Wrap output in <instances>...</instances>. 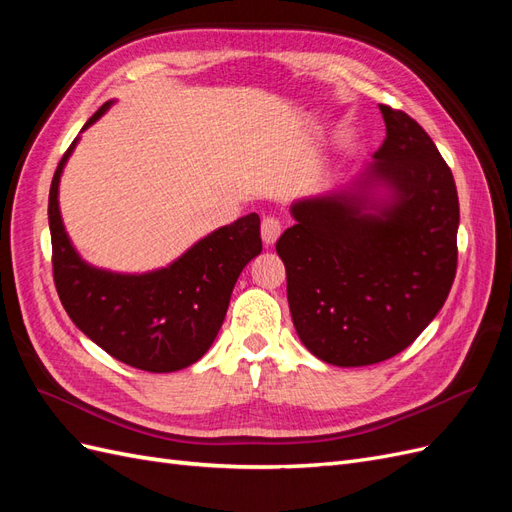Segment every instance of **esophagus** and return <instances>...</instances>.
I'll return each mask as SVG.
<instances>
[{
  "instance_id": "obj_1",
  "label": "esophagus",
  "mask_w": 512,
  "mask_h": 512,
  "mask_svg": "<svg viewBox=\"0 0 512 512\" xmlns=\"http://www.w3.org/2000/svg\"><path fill=\"white\" fill-rule=\"evenodd\" d=\"M282 235V224L277 218H265L260 224V237L265 241V245H273L277 239Z\"/></svg>"
}]
</instances>
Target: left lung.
<instances>
[{"label":"left lung","mask_w":512,"mask_h":512,"mask_svg":"<svg viewBox=\"0 0 512 512\" xmlns=\"http://www.w3.org/2000/svg\"><path fill=\"white\" fill-rule=\"evenodd\" d=\"M386 138L346 188L294 200L277 241L305 348L337 367L406 350L438 316L457 271L451 168L404 111L380 104Z\"/></svg>","instance_id":"8db88e82"}]
</instances>
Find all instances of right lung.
I'll list each match as a JSON object with an SVG mask.
<instances>
[{"label": "right lung", "instance_id": "right-lung-1", "mask_svg": "<svg viewBox=\"0 0 512 512\" xmlns=\"http://www.w3.org/2000/svg\"><path fill=\"white\" fill-rule=\"evenodd\" d=\"M113 104L104 102L83 130ZM76 143L79 136L57 164L49 192L53 277L61 305L91 342L130 367L168 374L196 363L218 337L241 271L262 252L260 218L250 213L213 230L156 271L98 269L74 250L59 211V179Z\"/></svg>", "mask_w": 512, "mask_h": 512}]
</instances>
